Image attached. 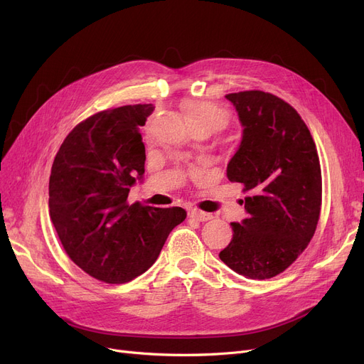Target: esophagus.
<instances>
[{
	"instance_id": "34e87169",
	"label": "esophagus",
	"mask_w": 364,
	"mask_h": 364,
	"mask_svg": "<svg viewBox=\"0 0 364 364\" xmlns=\"http://www.w3.org/2000/svg\"><path fill=\"white\" fill-rule=\"evenodd\" d=\"M188 215H190V218L198 220V221H209V220H213V214L199 211V209H192V211L188 213Z\"/></svg>"
}]
</instances>
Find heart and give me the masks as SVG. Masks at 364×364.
<instances>
[{
  "instance_id": "b5f03b06",
  "label": "heart",
  "mask_w": 364,
  "mask_h": 364,
  "mask_svg": "<svg viewBox=\"0 0 364 364\" xmlns=\"http://www.w3.org/2000/svg\"><path fill=\"white\" fill-rule=\"evenodd\" d=\"M183 109L193 131L206 129L214 134L224 129L230 122L228 112L209 100H188L184 103Z\"/></svg>"
}]
</instances>
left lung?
<instances>
[{
  "label": "left lung",
  "mask_w": 364,
  "mask_h": 364,
  "mask_svg": "<svg viewBox=\"0 0 364 364\" xmlns=\"http://www.w3.org/2000/svg\"><path fill=\"white\" fill-rule=\"evenodd\" d=\"M243 129L227 178L242 184L247 218L233 223V239L220 252L247 279L283 273L313 239L321 209V169L314 140L299 113L259 90L225 95Z\"/></svg>",
  "instance_id": "8db88e82"
}]
</instances>
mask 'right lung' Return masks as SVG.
I'll return each instance as SVG.
<instances>
[{
    "mask_svg": "<svg viewBox=\"0 0 364 364\" xmlns=\"http://www.w3.org/2000/svg\"><path fill=\"white\" fill-rule=\"evenodd\" d=\"M153 105H127L91 114L76 125L54 158L48 183L50 218L69 258L91 277L127 283L156 261L180 206L128 203L144 174L139 127Z\"/></svg>",
    "mask_w": 364,
    "mask_h": 364,
    "instance_id": "add662e5",
    "label": "right lung"
}]
</instances>
